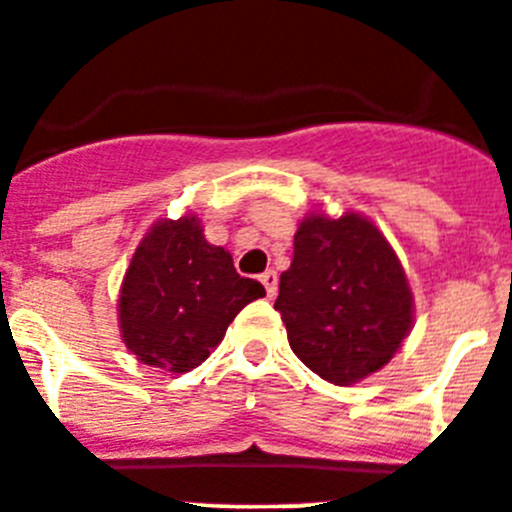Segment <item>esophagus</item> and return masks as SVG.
Here are the masks:
<instances>
[{"instance_id":"34e87169","label":"esophagus","mask_w":512,"mask_h":512,"mask_svg":"<svg viewBox=\"0 0 512 512\" xmlns=\"http://www.w3.org/2000/svg\"><path fill=\"white\" fill-rule=\"evenodd\" d=\"M261 284L266 286V294H269V299H274L276 291H279V276H276V271H264V274L259 276Z\"/></svg>"}]
</instances>
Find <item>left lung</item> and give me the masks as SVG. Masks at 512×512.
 <instances>
[{
    "label": "left lung",
    "mask_w": 512,
    "mask_h": 512,
    "mask_svg": "<svg viewBox=\"0 0 512 512\" xmlns=\"http://www.w3.org/2000/svg\"><path fill=\"white\" fill-rule=\"evenodd\" d=\"M274 309L296 357L339 387L379 372L415 321L397 253L367 216L354 211L304 216Z\"/></svg>",
    "instance_id": "1"
}]
</instances>
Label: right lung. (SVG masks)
<instances>
[{
    "label": "right lung",
    "instance_id": "add662e5",
    "mask_svg": "<svg viewBox=\"0 0 512 512\" xmlns=\"http://www.w3.org/2000/svg\"><path fill=\"white\" fill-rule=\"evenodd\" d=\"M261 296L264 286L236 274L231 253L206 241L198 216L160 218L125 271L120 334L143 364L191 372L221 344L238 311Z\"/></svg>",
    "mask_w": 512,
    "mask_h": 512
}]
</instances>
